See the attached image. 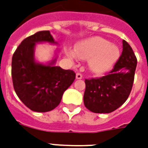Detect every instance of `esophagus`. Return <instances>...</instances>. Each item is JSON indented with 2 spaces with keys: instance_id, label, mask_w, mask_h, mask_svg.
Here are the masks:
<instances>
[{
  "instance_id": "1",
  "label": "esophagus",
  "mask_w": 148,
  "mask_h": 148,
  "mask_svg": "<svg viewBox=\"0 0 148 148\" xmlns=\"http://www.w3.org/2000/svg\"><path fill=\"white\" fill-rule=\"evenodd\" d=\"M76 78H77V80H81V79H82V75L81 73H77Z\"/></svg>"
}]
</instances>
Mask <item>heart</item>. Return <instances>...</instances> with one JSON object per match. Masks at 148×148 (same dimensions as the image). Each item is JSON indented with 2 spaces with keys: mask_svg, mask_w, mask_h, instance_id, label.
I'll return each instance as SVG.
<instances>
[{
  "mask_svg": "<svg viewBox=\"0 0 148 148\" xmlns=\"http://www.w3.org/2000/svg\"><path fill=\"white\" fill-rule=\"evenodd\" d=\"M66 54L69 59L75 61L88 60L90 70L95 74H103L110 71L115 64L119 56L120 50L116 44L104 38L91 37L77 43L74 51L66 49Z\"/></svg>",
  "mask_w": 148,
  "mask_h": 148,
  "instance_id": "obj_1",
  "label": "heart"
}]
</instances>
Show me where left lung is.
<instances>
[{
  "mask_svg": "<svg viewBox=\"0 0 148 148\" xmlns=\"http://www.w3.org/2000/svg\"><path fill=\"white\" fill-rule=\"evenodd\" d=\"M136 66L133 49L123 40L122 54L114 69L105 77L85 81V106L97 114H108L119 108L131 92Z\"/></svg>",
  "mask_w": 148,
  "mask_h": 148,
  "instance_id": "8db88e82",
  "label": "left lung"
}]
</instances>
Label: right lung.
Segmentation results:
<instances>
[{
    "mask_svg": "<svg viewBox=\"0 0 148 148\" xmlns=\"http://www.w3.org/2000/svg\"><path fill=\"white\" fill-rule=\"evenodd\" d=\"M37 43L58 45L50 31H39L25 38L13 54L11 76L15 93L29 109L48 112L59 105L76 74L56 66L59 49L56 50L51 61L38 62L35 58Z\"/></svg>",
    "mask_w": 148,
    "mask_h": 148,
    "instance_id": "1",
    "label": "right lung"
}]
</instances>
